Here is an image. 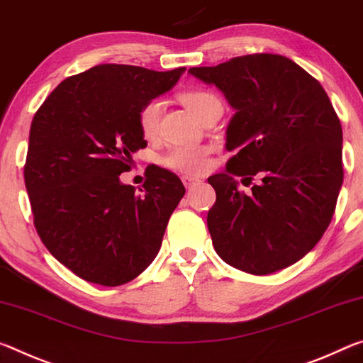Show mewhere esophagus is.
I'll return each mask as SVG.
<instances>
[{
  "label": "esophagus",
  "instance_id": "esophagus-1",
  "mask_svg": "<svg viewBox=\"0 0 363 363\" xmlns=\"http://www.w3.org/2000/svg\"><path fill=\"white\" fill-rule=\"evenodd\" d=\"M182 182H183V185H185V188H191L194 185H198V183H201L199 178L191 177V175H183Z\"/></svg>",
  "mask_w": 363,
  "mask_h": 363
}]
</instances>
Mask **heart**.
Returning a JSON list of instances; mask_svg holds the SVG:
<instances>
[{"mask_svg": "<svg viewBox=\"0 0 363 363\" xmlns=\"http://www.w3.org/2000/svg\"><path fill=\"white\" fill-rule=\"evenodd\" d=\"M183 103L196 117H204L213 108H222V101L217 94L203 88L188 90L182 94ZM162 116V101L159 98L150 99L138 111V127L146 138L156 136ZM162 164L165 167L174 169L183 174H203L209 165V150L204 146L178 145L172 146L162 156Z\"/></svg>", "mask_w": 363, "mask_h": 363, "instance_id": "obj_1", "label": "heart"}]
</instances>
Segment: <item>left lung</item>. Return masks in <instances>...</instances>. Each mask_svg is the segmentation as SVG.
Instances as JSON below:
<instances>
[{
    "label": "left lung",
    "mask_w": 363,
    "mask_h": 363,
    "mask_svg": "<svg viewBox=\"0 0 363 363\" xmlns=\"http://www.w3.org/2000/svg\"><path fill=\"white\" fill-rule=\"evenodd\" d=\"M189 74L213 83L236 111L227 128L233 156L207 178L217 194L207 213L216 252L252 275L286 269L322 240L335 213L344 178L340 117L318 80L280 55L238 56ZM235 176L253 193L240 192Z\"/></svg>",
    "instance_id": "left-lung-1"
}]
</instances>
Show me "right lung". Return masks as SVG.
Segmentation results:
<instances>
[{
	"label": "right lung",
	"mask_w": 363,
	"mask_h": 363,
	"mask_svg": "<svg viewBox=\"0 0 363 363\" xmlns=\"http://www.w3.org/2000/svg\"><path fill=\"white\" fill-rule=\"evenodd\" d=\"M185 67L156 72L101 64L67 77L35 112L23 178L40 240L82 280L118 286L156 257L185 186L154 165L140 188L122 185L146 147L138 111Z\"/></svg>",
	"instance_id": "obj_1"
}]
</instances>
